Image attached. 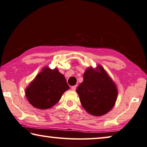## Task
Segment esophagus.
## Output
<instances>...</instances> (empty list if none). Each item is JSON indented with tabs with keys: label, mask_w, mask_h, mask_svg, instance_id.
<instances>
[{
	"label": "esophagus",
	"mask_w": 147,
	"mask_h": 147,
	"mask_svg": "<svg viewBox=\"0 0 147 147\" xmlns=\"http://www.w3.org/2000/svg\"><path fill=\"white\" fill-rule=\"evenodd\" d=\"M71 89L73 91H76V86H71Z\"/></svg>",
	"instance_id": "esophagus-1"
}]
</instances>
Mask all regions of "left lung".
<instances>
[{
	"label": "left lung",
	"mask_w": 147,
	"mask_h": 147,
	"mask_svg": "<svg viewBox=\"0 0 147 147\" xmlns=\"http://www.w3.org/2000/svg\"><path fill=\"white\" fill-rule=\"evenodd\" d=\"M95 71L91 67L84 74V82L79 85L78 93L83 107L89 114L103 115L113 107L117 97L115 85L101 65Z\"/></svg>",
	"instance_id": "obj_1"
}]
</instances>
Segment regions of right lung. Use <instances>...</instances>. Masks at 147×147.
Wrapping results in <instances>:
<instances>
[{
    "mask_svg": "<svg viewBox=\"0 0 147 147\" xmlns=\"http://www.w3.org/2000/svg\"><path fill=\"white\" fill-rule=\"evenodd\" d=\"M69 88L64 76L58 69L46 67L28 87L26 95L33 107L46 109L56 105Z\"/></svg>",
    "mask_w": 147,
    "mask_h": 147,
    "instance_id": "add662e5",
    "label": "right lung"
}]
</instances>
